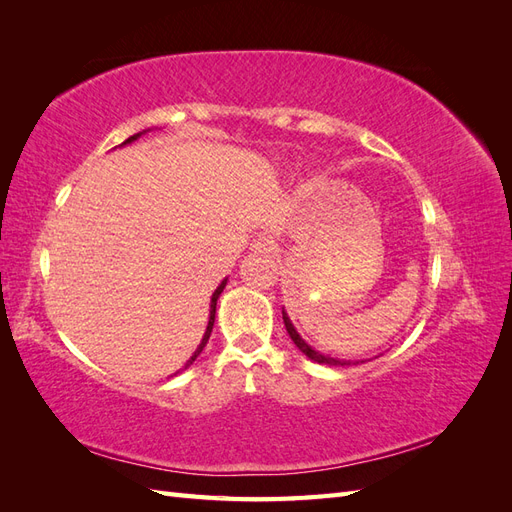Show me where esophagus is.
I'll use <instances>...</instances> for the list:
<instances>
[{
	"label": "esophagus",
	"mask_w": 512,
	"mask_h": 512,
	"mask_svg": "<svg viewBox=\"0 0 512 512\" xmlns=\"http://www.w3.org/2000/svg\"><path fill=\"white\" fill-rule=\"evenodd\" d=\"M252 252L256 254H265V256H275L277 252V245L271 237H258L254 243H252Z\"/></svg>",
	"instance_id": "esophagus-1"
}]
</instances>
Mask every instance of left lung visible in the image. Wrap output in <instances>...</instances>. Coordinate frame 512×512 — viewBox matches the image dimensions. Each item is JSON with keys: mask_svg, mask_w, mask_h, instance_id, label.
<instances>
[{"mask_svg": "<svg viewBox=\"0 0 512 512\" xmlns=\"http://www.w3.org/2000/svg\"><path fill=\"white\" fill-rule=\"evenodd\" d=\"M282 316H284V324H286V331H288V335H290V339L294 342V346H297L305 356H309V359H312L314 363H322V365H335V367H344V365H350V361H342V359H333V356H324V354H320V352H316L312 346H309L305 339L297 333V329H294V324L290 322V318H288V314L284 312V307H282ZM359 363V361H356ZM356 363H352V365H356ZM363 363V361H361Z\"/></svg>", "mask_w": 512, "mask_h": 512, "instance_id": "obj_1", "label": "left lung"}]
</instances>
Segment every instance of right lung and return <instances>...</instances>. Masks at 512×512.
Listing matches in <instances>:
<instances>
[{"label":"right lung","mask_w":512,"mask_h":512,"mask_svg":"<svg viewBox=\"0 0 512 512\" xmlns=\"http://www.w3.org/2000/svg\"><path fill=\"white\" fill-rule=\"evenodd\" d=\"M141 134H145V130L143 132H138V134H134V136H130L128 138V141L126 143H123V145H128V143H132V141H136V138L138 136H141ZM224 286H226V280L218 286V288H215V292H213V297H211V309H209V324H207V331H205V335H203V342H200L198 344V348H196V352L190 356V361L188 363H185V369H188L194 361H196V356L200 354V352H203V348L207 346V342H209V335H211V329H213V322H215V305H218V299H220V294H222V290H224Z\"/></svg>","instance_id":"right-lung-1"}]
</instances>
